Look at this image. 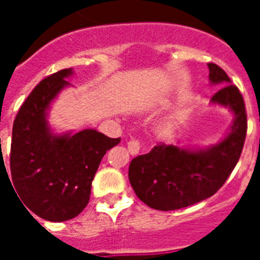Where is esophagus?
<instances>
[{
  "instance_id": "obj_1",
  "label": "esophagus",
  "mask_w": 260,
  "mask_h": 260,
  "mask_svg": "<svg viewBox=\"0 0 260 260\" xmlns=\"http://www.w3.org/2000/svg\"><path fill=\"white\" fill-rule=\"evenodd\" d=\"M127 150L132 155H138L142 150V144L141 142L137 141V139H132V141L127 142Z\"/></svg>"
}]
</instances>
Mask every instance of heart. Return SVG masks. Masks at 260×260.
Returning a JSON list of instances; mask_svg holds the SVG:
<instances>
[{"mask_svg": "<svg viewBox=\"0 0 260 260\" xmlns=\"http://www.w3.org/2000/svg\"><path fill=\"white\" fill-rule=\"evenodd\" d=\"M169 127H171V126H169V125H164V126H162V127H161V132H168V130H169Z\"/></svg>", "mask_w": 260, "mask_h": 260, "instance_id": "b5f03b06", "label": "heart"}]
</instances>
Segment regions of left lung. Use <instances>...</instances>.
Wrapping results in <instances>:
<instances>
[{"instance_id": "8db88e82", "label": "left lung", "mask_w": 260, "mask_h": 260, "mask_svg": "<svg viewBox=\"0 0 260 260\" xmlns=\"http://www.w3.org/2000/svg\"><path fill=\"white\" fill-rule=\"evenodd\" d=\"M207 65L211 83L222 86L211 103L228 107L234 113L231 133L207 150L158 143L146 155L133 158L128 180L138 198L148 207L180 210L210 198L228 180L240 160L247 132L245 102L220 66Z\"/></svg>"}]
</instances>
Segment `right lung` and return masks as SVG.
I'll return each instance as SVG.
<instances>
[{
    "label": "right lung",
    "mask_w": 260,
    "mask_h": 260,
    "mask_svg": "<svg viewBox=\"0 0 260 260\" xmlns=\"http://www.w3.org/2000/svg\"><path fill=\"white\" fill-rule=\"evenodd\" d=\"M71 73V69L57 71L32 89L14 119L11 137V186L27 211L56 222L84 210L102 158L121 141L92 128L74 135L50 133L47 109L70 84L65 78Z\"/></svg>",
    "instance_id": "right-lung-1"
}]
</instances>
